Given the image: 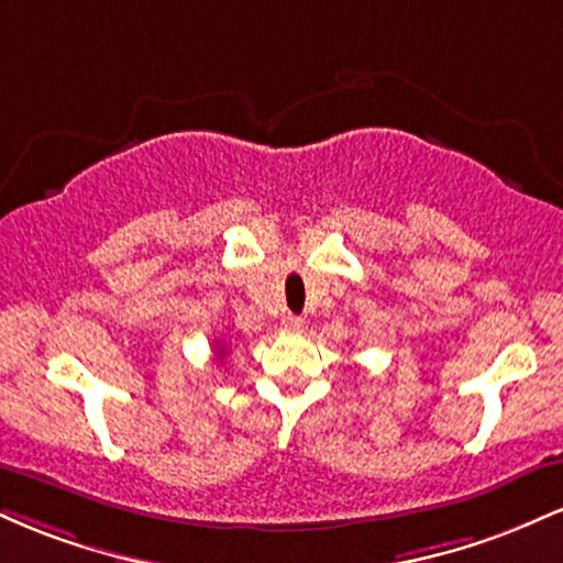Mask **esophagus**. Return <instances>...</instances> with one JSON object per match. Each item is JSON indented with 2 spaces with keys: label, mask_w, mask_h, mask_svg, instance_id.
<instances>
[{
  "label": "esophagus",
  "mask_w": 563,
  "mask_h": 563,
  "mask_svg": "<svg viewBox=\"0 0 563 563\" xmlns=\"http://www.w3.org/2000/svg\"><path fill=\"white\" fill-rule=\"evenodd\" d=\"M283 328H286L288 333H301L303 331V320L296 318V314H288V318H283Z\"/></svg>",
  "instance_id": "obj_1"
}]
</instances>
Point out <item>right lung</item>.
<instances>
[{
  "label": "right lung",
  "mask_w": 563,
  "mask_h": 563,
  "mask_svg": "<svg viewBox=\"0 0 563 563\" xmlns=\"http://www.w3.org/2000/svg\"><path fill=\"white\" fill-rule=\"evenodd\" d=\"M222 354H224V349H219V357H222Z\"/></svg>",
  "instance_id": "add662e5"
}]
</instances>
